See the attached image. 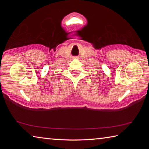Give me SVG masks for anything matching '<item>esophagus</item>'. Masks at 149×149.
<instances>
[{
  "label": "esophagus",
  "mask_w": 149,
  "mask_h": 149,
  "mask_svg": "<svg viewBox=\"0 0 149 149\" xmlns=\"http://www.w3.org/2000/svg\"><path fill=\"white\" fill-rule=\"evenodd\" d=\"M75 58V59H76V58Z\"/></svg>",
  "instance_id": "34e87169"
}]
</instances>
